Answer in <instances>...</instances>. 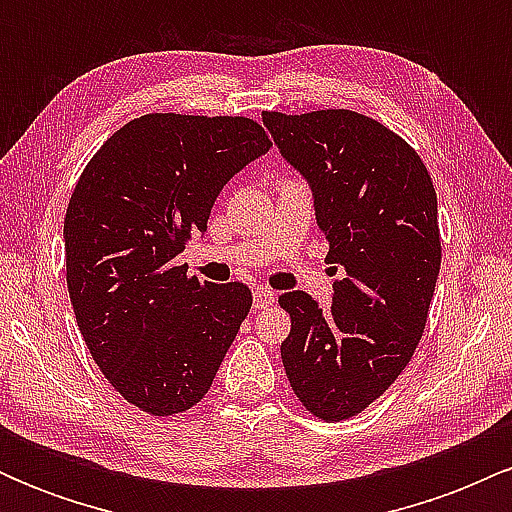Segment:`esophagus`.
<instances>
[{
    "label": "esophagus",
    "mask_w": 512,
    "mask_h": 512,
    "mask_svg": "<svg viewBox=\"0 0 512 512\" xmlns=\"http://www.w3.org/2000/svg\"><path fill=\"white\" fill-rule=\"evenodd\" d=\"M276 301V293L269 286H257L255 289V310L269 308Z\"/></svg>",
    "instance_id": "esophagus-1"
}]
</instances>
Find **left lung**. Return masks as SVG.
<instances>
[{
  "label": "left lung",
  "instance_id": "1",
  "mask_svg": "<svg viewBox=\"0 0 512 512\" xmlns=\"http://www.w3.org/2000/svg\"><path fill=\"white\" fill-rule=\"evenodd\" d=\"M262 122L315 197L327 262L342 264L330 308L305 291L279 296L289 383L322 421L361 414L407 368L440 272L431 175L399 134L354 110L269 113Z\"/></svg>",
  "mask_w": 512,
  "mask_h": 512
}]
</instances>
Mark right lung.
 Instances as JSON below:
<instances>
[{"mask_svg":"<svg viewBox=\"0 0 512 512\" xmlns=\"http://www.w3.org/2000/svg\"><path fill=\"white\" fill-rule=\"evenodd\" d=\"M269 146L250 117L151 113L117 129L76 182L64 216L76 325L108 383L146 414L202 402L250 313L248 286L199 281L175 257Z\"/></svg>","mask_w":512,"mask_h":512,"instance_id":"obj_1","label":"right lung"}]
</instances>
